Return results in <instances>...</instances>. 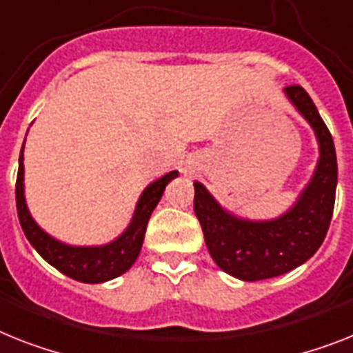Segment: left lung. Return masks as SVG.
<instances>
[{
    "label": "left lung",
    "mask_w": 353,
    "mask_h": 353,
    "mask_svg": "<svg viewBox=\"0 0 353 353\" xmlns=\"http://www.w3.org/2000/svg\"><path fill=\"white\" fill-rule=\"evenodd\" d=\"M290 103L312 126L319 160L312 180L285 214L250 222L227 212L200 182H194V214L205 245L223 272L243 281L281 276L310 260L330 227L337 185V157L327 124L299 84L285 88Z\"/></svg>",
    "instance_id": "1"
}]
</instances>
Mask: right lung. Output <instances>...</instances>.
<instances>
[{"instance_id": "1", "label": "right lung", "mask_w": 353, "mask_h": 353, "mask_svg": "<svg viewBox=\"0 0 353 353\" xmlns=\"http://www.w3.org/2000/svg\"><path fill=\"white\" fill-rule=\"evenodd\" d=\"M23 148L19 155V170L16 180V205L19 223L32 243V247L45 258L52 267L66 274L68 278L77 279L81 283H104L108 279L124 274L139 258L144 241L145 227L150 216L160 198L164 194L165 185L179 174V171H170L162 179L155 180L144 189L135 208V214L130 225L117 240L99 247H72L61 243L50 234H46L30 216L25 202V189H23Z\"/></svg>"}]
</instances>
